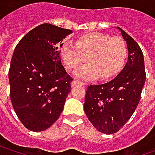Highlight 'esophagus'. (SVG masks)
I'll use <instances>...</instances> for the list:
<instances>
[{
  "mask_svg": "<svg viewBox=\"0 0 155 155\" xmlns=\"http://www.w3.org/2000/svg\"><path fill=\"white\" fill-rule=\"evenodd\" d=\"M77 85H85V83L81 82V81H72V83H71V86H72V87H74V86H77Z\"/></svg>",
  "mask_w": 155,
  "mask_h": 155,
  "instance_id": "34e87169",
  "label": "esophagus"
}]
</instances>
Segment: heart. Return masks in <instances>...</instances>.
<instances>
[{
	"label": "heart",
	"instance_id": "1",
	"mask_svg": "<svg viewBox=\"0 0 155 155\" xmlns=\"http://www.w3.org/2000/svg\"><path fill=\"white\" fill-rule=\"evenodd\" d=\"M61 57L68 71H74L86 61L74 75L82 80L98 76L101 81L118 74L127 56V47L123 38L108 34L92 32L78 38L75 46L64 43L61 47Z\"/></svg>",
	"mask_w": 155,
	"mask_h": 155
}]
</instances>
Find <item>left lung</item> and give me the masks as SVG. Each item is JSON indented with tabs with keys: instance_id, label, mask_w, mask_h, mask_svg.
Wrapping results in <instances>:
<instances>
[{
	"instance_id": "obj_1",
	"label": "left lung",
	"mask_w": 155,
	"mask_h": 155,
	"mask_svg": "<svg viewBox=\"0 0 155 155\" xmlns=\"http://www.w3.org/2000/svg\"><path fill=\"white\" fill-rule=\"evenodd\" d=\"M127 42V62L108 82L87 88L84 112L93 127L103 134L117 132L131 117L139 103L145 82L144 60L138 44L117 27Z\"/></svg>"
}]
</instances>
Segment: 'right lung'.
I'll return each instance as SVG.
<instances>
[{"label": "right lung", "instance_id": "add662e5", "mask_svg": "<svg viewBox=\"0 0 155 155\" xmlns=\"http://www.w3.org/2000/svg\"><path fill=\"white\" fill-rule=\"evenodd\" d=\"M72 33L44 23L28 32L14 50L9 70L11 101L28 130H46L64 109L73 79L62 64L60 47Z\"/></svg>", "mask_w": 155, "mask_h": 155}]
</instances>
